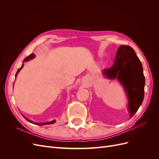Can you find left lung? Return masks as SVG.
Masks as SVG:
<instances>
[{"mask_svg":"<svg viewBox=\"0 0 159 159\" xmlns=\"http://www.w3.org/2000/svg\"><path fill=\"white\" fill-rule=\"evenodd\" d=\"M107 78H116L122 84L128 97L130 118L134 115L143 103L145 79L141 61L131 47L122 45L117 52L113 65L103 70Z\"/></svg>","mask_w":159,"mask_h":159,"instance_id":"8db88e82","label":"left lung"}]
</instances>
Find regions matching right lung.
I'll use <instances>...</instances> for the list:
<instances>
[{
  "label": "right lung",
  "instance_id": "right-lung-1",
  "mask_svg": "<svg viewBox=\"0 0 159 159\" xmlns=\"http://www.w3.org/2000/svg\"><path fill=\"white\" fill-rule=\"evenodd\" d=\"M35 57V55L34 54H31L30 55H29L28 56H27L26 58L24 60V61H23V62H25V61H28V60H31V59H33L34 57ZM23 66H24V64H22V66L20 67V68H19L18 70V71H17V72H16V75H15V77H16V75H18V72L20 71V70L22 68V67H23ZM22 116L25 117L27 121H28V122H30V123H34V124H35V125H50V124H53V123H54L55 122H56V120H53V121H50V122H46V123H34V122H32V121H30V120H29L28 119H27L26 117H25V116H24V115H22Z\"/></svg>",
  "mask_w": 159,
  "mask_h": 159
}]
</instances>
